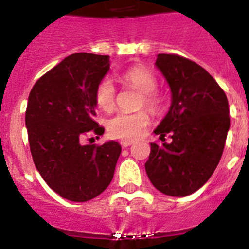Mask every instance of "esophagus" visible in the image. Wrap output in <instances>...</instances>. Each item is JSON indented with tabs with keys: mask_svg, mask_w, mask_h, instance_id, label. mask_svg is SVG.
I'll return each mask as SVG.
<instances>
[{
	"mask_svg": "<svg viewBox=\"0 0 249 249\" xmlns=\"http://www.w3.org/2000/svg\"><path fill=\"white\" fill-rule=\"evenodd\" d=\"M132 143H134L132 141H125V140L120 141V145H122L123 147H129V146H131Z\"/></svg>",
	"mask_w": 249,
	"mask_h": 249,
	"instance_id": "34e87169",
	"label": "esophagus"
}]
</instances>
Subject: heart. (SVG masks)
<instances>
[{
  "instance_id": "b5f03b06",
  "label": "heart",
  "mask_w": 249,
  "mask_h": 249,
  "mask_svg": "<svg viewBox=\"0 0 249 249\" xmlns=\"http://www.w3.org/2000/svg\"><path fill=\"white\" fill-rule=\"evenodd\" d=\"M122 80L125 85L135 88L141 92L140 104H145L148 108H157L160 104V97L155 89L157 87L156 77L151 71L142 66H134L126 70L122 75ZM117 89L110 78L101 81L96 90L97 106L104 111H110L115 106ZM150 124V117L146 111L136 113H118L107 120V130L109 135L120 140L131 141L139 139L146 127Z\"/></svg>"
}]
</instances>
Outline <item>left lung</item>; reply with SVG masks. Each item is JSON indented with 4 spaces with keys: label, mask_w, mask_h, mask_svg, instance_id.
<instances>
[{
    "label": "left lung",
    "mask_w": 249,
    "mask_h": 249,
    "mask_svg": "<svg viewBox=\"0 0 249 249\" xmlns=\"http://www.w3.org/2000/svg\"><path fill=\"white\" fill-rule=\"evenodd\" d=\"M155 66L171 89V107L153 130L161 140L151 143L145 163L153 187L169 196L200 189L219 164L230 129L229 101L213 76L178 55L159 54Z\"/></svg>",
    "instance_id": "obj_1"
}]
</instances>
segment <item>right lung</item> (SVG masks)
Wrapping results in <instances>:
<instances>
[{"instance_id": "obj_1", "label": "right lung", "mask_w": 249, "mask_h": 249, "mask_svg": "<svg viewBox=\"0 0 249 249\" xmlns=\"http://www.w3.org/2000/svg\"><path fill=\"white\" fill-rule=\"evenodd\" d=\"M110 69L108 55L78 53L39 78L28 97L25 126L36 169L55 193L75 203L98 196L110 184L122 146L82 145L104 129L94 122L96 90Z\"/></svg>"}]
</instances>
